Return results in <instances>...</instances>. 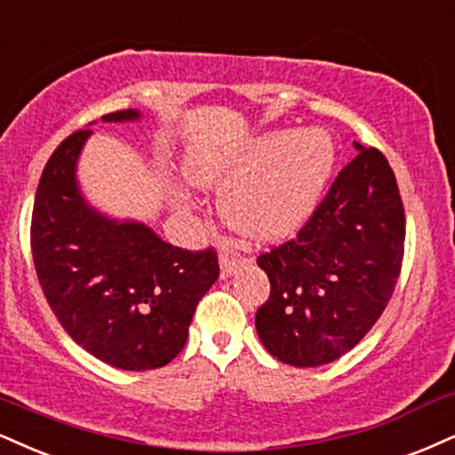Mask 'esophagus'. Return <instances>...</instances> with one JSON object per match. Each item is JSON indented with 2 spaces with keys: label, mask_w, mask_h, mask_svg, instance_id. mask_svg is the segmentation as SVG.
<instances>
[{
  "label": "esophagus",
  "mask_w": 455,
  "mask_h": 455,
  "mask_svg": "<svg viewBox=\"0 0 455 455\" xmlns=\"http://www.w3.org/2000/svg\"><path fill=\"white\" fill-rule=\"evenodd\" d=\"M219 266H221V278H229L244 266V259H238V257L223 253L219 257Z\"/></svg>",
  "instance_id": "obj_1"
}]
</instances>
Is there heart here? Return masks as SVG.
I'll list each match as a JSON object with an SVG mask.
<instances>
[{"instance_id":"b5f03b06","label":"heart","mask_w":455,"mask_h":455,"mask_svg":"<svg viewBox=\"0 0 455 455\" xmlns=\"http://www.w3.org/2000/svg\"><path fill=\"white\" fill-rule=\"evenodd\" d=\"M335 162L333 141L318 128L272 131L243 148H198L185 160L196 188L223 192L226 223L257 243L295 236L316 209Z\"/></svg>"}]
</instances>
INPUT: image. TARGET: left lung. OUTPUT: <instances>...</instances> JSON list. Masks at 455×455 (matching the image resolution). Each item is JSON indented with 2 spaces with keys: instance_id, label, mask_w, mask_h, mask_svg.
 Returning <instances> with one entry per match:
<instances>
[{
  "instance_id": "8db88e82",
  "label": "left lung",
  "mask_w": 455,
  "mask_h": 455,
  "mask_svg": "<svg viewBox=\"0 0 455 455\" xmlns=\"http://www.w3.org/2000/svg\"><path fill=\"white\" fill-rule=\"evenodd\" d=\"M297 238L259 255L270 297L257 310L261 344L280 363L318 367L352 350L399 280L405 211L382 151L363 148Z\"/></svg>"
}]
</instances>
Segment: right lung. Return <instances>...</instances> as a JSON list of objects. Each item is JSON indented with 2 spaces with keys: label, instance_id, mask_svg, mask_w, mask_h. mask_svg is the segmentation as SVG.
<instances>
[{
  "label": "right lung",
  "instance_id": "right-lung-1",
  "mask_svg": "<svg viewBox=\"0 0 455 455\" xmlns=\"http://www.w3.org/2000/svg\"><path fill=\"white\" fill-rule=\"evenodd\" d=\"M137 122L139 109L100 117ZM91 128L50 156L31 219L36 272L76 344L126 371L164 367L183 350L196 306L219 278L217 253L183 251L141 221L114 219L84 198L77 160Z\"/></svg>",
  "mask_w": 455,
  "mask_h": 455
}]
</instances>
